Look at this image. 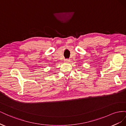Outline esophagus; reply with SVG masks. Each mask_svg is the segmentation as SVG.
Instances as JSON below:
<instances>
[{
	"label": "esophagus",
	"mask_w": 126,
	"mask_h": 126,
	"mask_svg": "<svg viewBox=\"0 0 126 126\" xmlns=\"http://www.w3.org/2000/svg\"><path fill=\"white\" fill-rule=\"evenodd\" d=\"M64 62H65L66 63H69V62H70V59H66L64 60Z\"/></svg>",
	"instance_id": "34e87169"
}]
</instances>
